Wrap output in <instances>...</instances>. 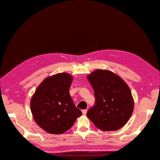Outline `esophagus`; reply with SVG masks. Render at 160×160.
Listing matches in <instances>:
<instances>
[{
    "instance_id": "34e87169",
    "label": "esophagus",
    "mask_w": 160,
    "mask_h": 160,
    "mask_svg": "<svg viewBox=\"0 0 160 160\" xmlns=\"http://www.w3.org/2000/svg\"><path fill=\"white\" fill-rule=\"evenodd\" d=\"M82 113H83L84 115H85V114L87 113V109H83V110L82 111Z\"/></svg>"
}]
</instances>
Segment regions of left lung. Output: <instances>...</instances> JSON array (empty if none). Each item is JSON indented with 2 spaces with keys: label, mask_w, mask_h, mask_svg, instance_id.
<instances>
[{
  "label": "left lung",
  "mask_w": 160,
  "mask_h": 160,
  "mask_svg": "<svg viewBox=\"0 0 160 160\" xmlns=\"http://www.w3.org/2000/svg\"><path fill=\"white\" fill-rule=\"evenodd\" d=\"M88 80L94 90L95 104L87 115L103 131H116L123 127L133 111L131 90L124 81L107 70L98 69Z\"/></svg>",
  "instance_id": "left-lung-1"
}]
</instances>
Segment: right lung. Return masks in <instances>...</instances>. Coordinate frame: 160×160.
I'll return each instance as SVG.
<instances>
[{
	"label": "right lung",
	"instance_id": "right-lung-1",
	"mask_svg": "<svg viewBox=\"0 0 160 160\" xmlns=\"http://www.w3.org/2000/svg\"><path fill=\"white\" fill-rule=\"evenodd\" d=\"M73 78L67 73L46 78L35 91L30 107L33 119L43 130L61 134L72 127L82 112L69 94Z\"/></svg>",
	"mask_w": 160,
	"mask_h": 160
}]
</instances>
